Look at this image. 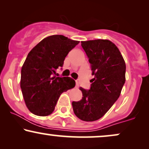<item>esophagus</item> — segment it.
Returning a JSON list of instances; mask_svg holds the SVG:
<instances>
[{
	"mask_svg": "<svg viewBox=\"0 0 149 149\" xmlns=\"http://www.w3.org/2000/svg\"><path fill=\"white\" fill-rule=\"evenodd\" d=\"M79 87V83H78V81L76 82V88H78Z\"/></svg>",
	"mask_w": 149,
	"mask_h": 149,
	"instance_id": "34e87169",
	"label": "esophagus"
}]
</instances>
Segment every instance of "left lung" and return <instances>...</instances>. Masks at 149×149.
<instances>
[{
	"instance_id": "8db88e82",
	"label": "left lung",
	"mask_w": 149,
	"mask_h": 149,
	"mask_svg": "<svg viewBox=\"0 0 149 149\" xmlns=\"http://www.w3.org/2000/svg\"><path fill=\"white\" fill-rule=\"evenodd\" d=\"M89 58L94 78L88 90L80 88L82 100L73 102V112L78 118L90 122L106 114L118 99L125 82V62L113 42L109 40L81 41Z\"/></svg>"
}]
</instances>
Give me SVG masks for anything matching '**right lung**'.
Instances as JSON below:
<instances>
[{"mask_svg":"<svg viewBox=\"0 0 149 149\" xmlns=\"http://www.w3.org/2000/svg\"><path fill=\"white\" fill-rule=\"evenodd\" d=\"M78 43L62 35L49 36L28 54L22 68L20 87L26 106L32 113L50 115L61 94L75 87L73 78L54 75L63 66L68 53Z\"/></svg>","mask_w":149,"mask_h":149,"instance_id":"obj_1","label":"right lung"}]
</instances>
